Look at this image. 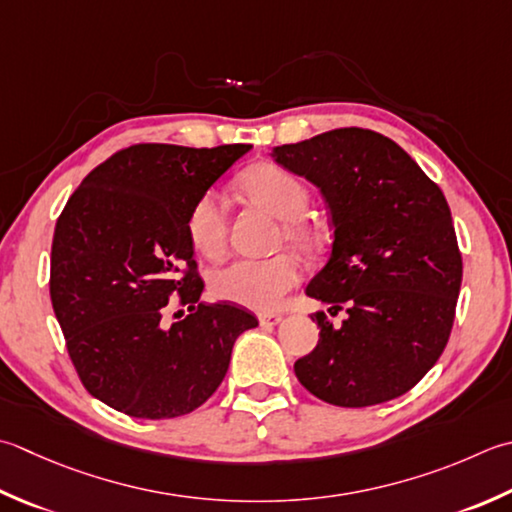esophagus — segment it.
I'll return each mask as SVG.
<instances>
[{
  "label": "esophagus",
  "mask_w": 512,
  "mask_h": 512,
  "mask_svg": "<svg viewBox=\"0 0 512 512\" xmlns=\"http://www.w3.org/2000/svg\"><path fill=\"white\" fill-rule=\"evenodd\" d=\"M284 322V317L282 315H275V313H264V315H259V324L262 326H277V324H282Z\"/></svg>",
  "instance_id": "1"
}]
</instances>
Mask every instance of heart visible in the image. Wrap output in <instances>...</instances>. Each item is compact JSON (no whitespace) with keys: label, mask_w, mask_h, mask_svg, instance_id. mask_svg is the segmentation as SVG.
I'll return each instance as SVG.
<instances>
[{"label":"heart","mask_w":512,"mask_h":512,"mask_svg":"<svg viewBox=\"0 0 512 512\" xmlns=\"http://www.w3.org/2000/svg\"><path fill=\"white\" fill-rule=\"evenodd\" d=\"M244 195L270 215L282 219L279 239L297 253L313 255L322 246V230L304 217L308 208V188L299 177L282 166L257 164L242 177ZM186 233L190 244L204 257H219L226 246V213L222 195L206 190L190 206L186 217ZM302 279V268L293 255H277L270 259H237L219 268L210 277V290L217 299L244 306L250 310H275L284 304L286 295Z\"/></svg>","instance_id":"b5f03b06"}]
</instances>
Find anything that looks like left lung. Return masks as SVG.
I'll return each mask as SVG.
<instances>
[{
    "mask_svg": "<svg viewBox=\"0 0 512 512\" xmlns=\"http://www.w3.org/2000/svg\"><path fill=\"white\" fill-rule=\"evenodd\" d=\"M270 157L322 190L335 239L306 295L348 315L339 328L313 315L319 342L295 362L297 379L344 408L408 393L444 353L462 286L444 193L402 146L366 128L275 146Z\"/></svg>",
    "mask_w": 512,
    "mask_h": 512,
    "instance_id": "left-lung-1",
    "label": "left lung"
}]
</instances>
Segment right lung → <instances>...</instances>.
<instances>
[{
  "mask_svg": "<svg viewBox=\"0 0 512 512\" xmlns=\"http://www.w3.org/2000/svg\"><path fill=\"white\" fill-rule=\"evenodd\" d=\"M253 146L135 144L90 170L57 219L50 302L86 390L139 419L193 413L226 377L235 339L257 326L204 290L188 210ZM189 315L166 327L167 297Z\"/></svg>",
  "mask_w": 512,
  "mask_h": 512,
  "instance_id": "obj_1",
  "label": "right lung"
}]
</instances>
